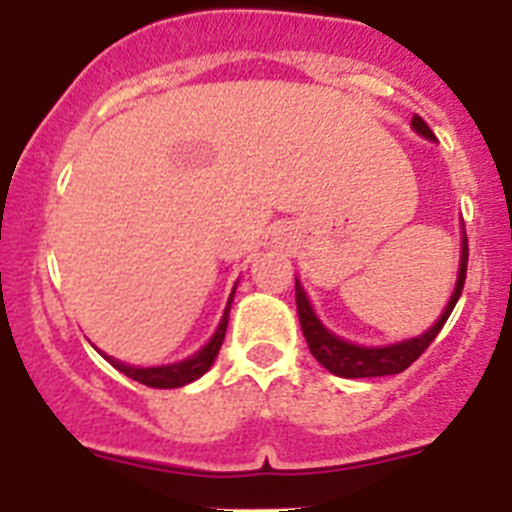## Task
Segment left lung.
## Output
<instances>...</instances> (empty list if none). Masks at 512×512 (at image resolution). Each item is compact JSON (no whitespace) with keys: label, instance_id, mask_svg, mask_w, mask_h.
<instances>
[{"label":"left lung","instance_id":"left-lung-1","mask_svg":"<svg viewBox=\"0 0 512 512\" xmlns=\"http://www.w3.org/2000/svg\"><path fill=\"white\" fill-rule=\"evenodd\" d=\"M413 128L418 130L423 138L436 140L433 130L425 125L423 117H413ZM467 259H469V248H467V235L461 241V264H459V277H456L454 295H451L449 305L441 312V318L436 320L433 328H428L423 336L408 338V341L392 343V346H356V343H348L343 338L333 336L328 328L318 320L315 310H312L310 300H307L305 289L295 279V297H297V315H300L302 333H305L307 348L310 354L320 361V364L328 369L330 374L346 379H364V377H387V374H400L405 372L425 348L436 341V336L441 333L443 323L449 320L451 310L459 302L461 289H464V279H467Z\"/></svg>","mask_w":512,"mask_h":512}]
</instances>
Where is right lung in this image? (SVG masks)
<instances>
[{"label": "right lung", "instance_id": "add662e5", "mask_svg": "<svg viewBox=\"0 0 512 512\" xmlns=\"http://www.w3.org/2000/svg\"><path fill=\"white\" fill-rule=\"evenodd\" d=\"M233 292H235V289H233ZM230 302H233V295H230L228 307H225L223 320H220V325H217L215 336H212L210 341H207L205 346L197 351V354L189 356V359L176 361V364H166V366H146V369H143V366L122 364V361H115L112 356H104V354L102 356L110 361L112 366H115L117 372H122L125 377L135 379V382L146 384V387H156V390H174V387H184V384L194 382V379H200L202 374L210 369L212 361H215L217 351H220V346H223L225 328H228Z\"/></svg>", "mask_w": 512, "mask_h": 512}]
</instances>
